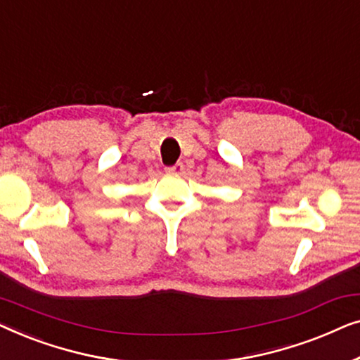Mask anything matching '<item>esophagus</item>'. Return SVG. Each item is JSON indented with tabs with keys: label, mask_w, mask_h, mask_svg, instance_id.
<instances>
[{
	"label": "esophagus",
	"mask_w": 360,
	"mask_h": 360,
	"mask_svg": "<svg viewBox=\"0 0 360 360\" xmlns=\"http://www.w3.org/2000/svg\"><path fill=\"white\" fill-rule=\"evenodd\" d=\"M167 172H169V174H181V172H184V164H181V162H179V164H175V165H172V167H167Z\"/></svg>",
	"instance_id": "esophagus-1"
}]
</instances>
